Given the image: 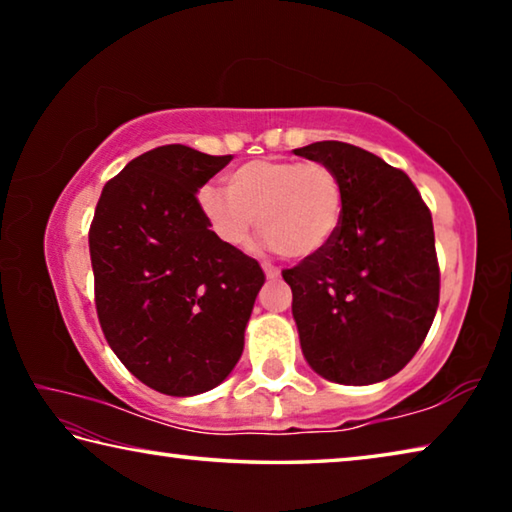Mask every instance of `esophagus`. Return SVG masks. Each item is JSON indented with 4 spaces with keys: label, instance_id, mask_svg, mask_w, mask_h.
Wrapping results in <instances>:
<instances>
[{
    "label": "esophagus",
    "instance_id": "esophagus-1",
    "mask_svg": "<svg viewBox=\"0 0 512 512\" xmlns=\"http://www.w3.org/2000/svg\"><path fill=\"white\" fill-rule=\"evenodd\" d=\"M262 266H264V273H266V277H268V280H275V277H277V275H280V268H277V266H273V264H268V262H264Z\"/></svg>",
    "mask_w": 512,
    "mask_h": 512
}]
</instances>
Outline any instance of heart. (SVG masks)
Returning a JSON list of instances; mask_svg holds the SVG:
<instances>
[{
  "label": "heart",
  "instance_id": "1",
  "mask_svg": "<svg viewBox=\"0 0 512 512\" xmlns=\"http://www.w3.org/2000/svg\"><path fill=\"white\" fill-rule=\"evenodd\" d=\"M225 192L203 187L198 205L225 246L241 248L257 228L266 246L289 259H309L332 244L341 228L345 189L329 164L262 158L225 178Z\"/></svg>",
  "mask_w": 512,
  "mask_h": 512
}]
</instances>
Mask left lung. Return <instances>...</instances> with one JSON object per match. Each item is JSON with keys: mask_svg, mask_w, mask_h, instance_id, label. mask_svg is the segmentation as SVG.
Segmentation results:
<instances>
[{"mask_svg": "<svg viewBox=\"0 0 512 512\" xmlns=\"http://www.w3.org/2000/svg\"><path fill=\"white\" fill-rule=\"evenodd\" d=\"M293 153L329 164L345 189L332 244L282 271L302 354L336 384H377L413 359L436 316L431 212L402 169L359 146L327 140Z\"/></svg>", "mask_w": 512, "mask_h": 512, "instance_id": "1", "label": "left lung"}]
</instances>
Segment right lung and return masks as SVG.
<instances>
[{"label": "right lung", "instance_id": "1", "mask_svg": "<svg viewBox=\"0 0 512 512\" xmlns=\"http://www.w3.org/2000/svg\"><path fill=\"white\" fill-rule=\"evenodd\" d=\"M232 155L142 153L103 187L90 225L94 302L119 361L153 391L219 386L244 352L264 284L257 259L210 230L196 192Z\"/></svg>", "mask_w": 512, "mask_h": 512}]
</instances>
